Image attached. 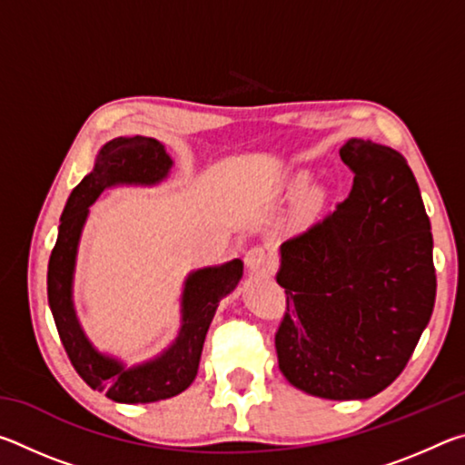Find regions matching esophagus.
<instances>
[{"label": "esophagus", "instance_id": "1", "mask_svg": "<svg viewBox=\"0 0 465 465\" xmlns=\"http://www.w3.org/2000/svg\"><path fill=\"white\" fill-rule=\"evenodd\" d=\"M243 261H246L248 271L254 272V274H266V272H271V269H272L269 252H266L262 246L250 248L246 252V258H243Z\"/></svg>", "mask_w": 465, "mask_h": 465}]
</instances>
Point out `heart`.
<instances>
[{
    "label": "heart",
    "instance_id": "1",
    "mask_svg": "<svg viewBox=\"0 0 465 465\" xmlns=\"http://www.w3.org/2000/svg\"><path fill=\"white\" fill-rule=\"evenodd\" d=\"M305 183H308V174H295L293 178L289 180V188H293V191H297V188H303ZM318 203H320V194L318 193H312V194L305 196L302 211H303L305 215H310L312 211L318 207Z\"/></svg>",
    "mask_w": 465,
    "mask_h": 465
}]
</instances>
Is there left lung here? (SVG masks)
Segmentation results:
<instances>
[{
	"instance_id": "8db88e82",
	"label": "left lung",
	"mask_w": 465,
	"mask_h": 465,
	"mask_svg": "<svg viewBox=\"0 0 465 465\" xmlns=\"http://www.w3.org/2000/svg\"><path fill=\"white\" fill-rule=\"evenodd\" d=\"M349 199L281 243L287 312L274 334L291 385L367 400L404 371L435 308L432 233L411 166L396 149L349 139Z\"/></svg>"
}]
</instances>
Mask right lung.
I'll return each instance as SVG.
<instances>
[{"label":"right lung","instance_id":"1","mask_svg":"<svg viewBox=\"0 0 465 465\" xmlns=\"http://www.w3.org/2000/svg\"><path fill=\"white\" fill-rule=\"evenodd\" d=\"M172 157L152 137H116L96 155L88 176L69 194L61 215L59 235L49 258L46 293L67 357L92 390L104 391L123 404H147L184 391L194 381L204 336L222 299L232 293L242 279L243 262L230 261L222 266L193 271L183 291V326L176 341L160 357L127 367L119 359L102 355L84 334L74 308V272L77 243L90 213V204L110 186H153L170 174Z\"/></svg>","mask_w":465,"mask_h":465}]
</instances>
